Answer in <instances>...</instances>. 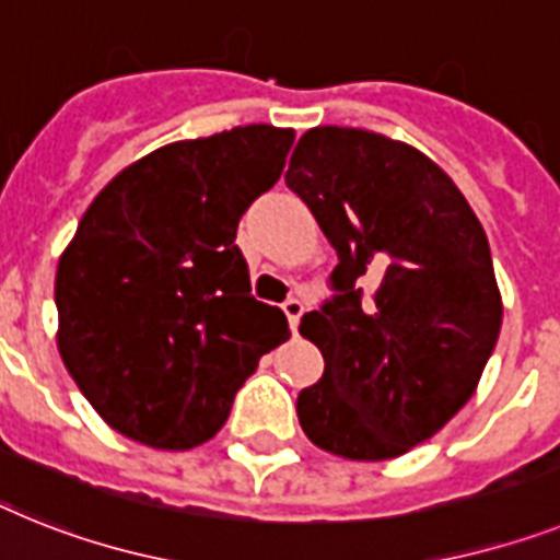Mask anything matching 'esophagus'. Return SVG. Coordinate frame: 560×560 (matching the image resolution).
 <instances>
[{
	"label": "esophagus",
	"instance_id": "obj_1",
	"mask_svg": "<svg viewBox=\"0 0 560 560\" xmlns=\"http://www.w3.org/2000/svg\"><path fill=\"white\" fill-rule=\"evenodd\" d=\"M281 310H284V316H288L290 322V330H299V322H302V313H304V304L299 302V299H288V302L281 304Z\"/></svg>",
	"mask_w": 560,
	"mask_h": 560
}]
</instances>
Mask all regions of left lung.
I'll use <instances>...</instances> for the list:
<instances>
[{
  "instance_id": "obj_1",
  "label": "left lung",
  "mask_w": 560,
  "mask_h": 560,
  "mask_svg": "<svg viewBox=\"0 0 560 560\" xmlns=\"http://www.w3.org/2000/svg\"><path fill=\"white\" fill-rule=\"evenodd\" d=\"M284 182L338 253V295L299 327L324 355L295 401L304 435L347 462L398 458L472 398L498 341L487 233L439 164L373 130H307Z\"/></svg>"
}]
</instances>
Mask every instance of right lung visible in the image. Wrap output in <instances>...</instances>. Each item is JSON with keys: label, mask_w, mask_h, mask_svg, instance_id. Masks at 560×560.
Listing matches in <instances>:
<instances>
[{"label": "right lung", "mask_w": 560, "mask_h": 560, "mask_svg": "<svg viewBox=\"0 0 560 560\" xmlns=\"http://www.w3.org/2000/svg\"><path fill=\"white\" fill-rule=\"evenodd\" d=\"M295 130H222L153 150L102 187L56 267V345L105 424L192 450L228 421L258 359L288 341L250 295L242 213L284 171Z\"/></svg>", "instance_id": "1"}]
</instances>
